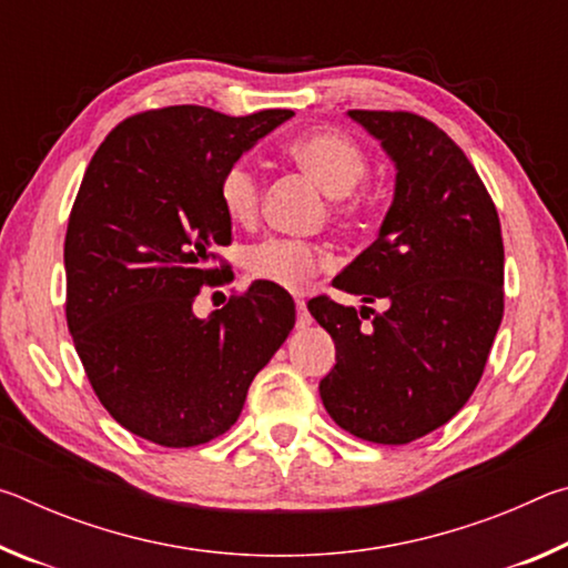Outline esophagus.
<instances>
[{
    "label": "esophagus",
    "instance_id": "obj_1",
    "mask_svg": "<svg viewBox=\"0 0 568 568\" xmlns=\"http://www.w3.org/2000/svg\"><path fill=\"white\" fill-rule=\"evenodd\" d=\"M295 311H297V321H295L297 328H311L313 318H311V313H307L305 301H295Z\"/></svg>",
    "mask_w": 568,
    "mask_h": 568
}]
</instances>
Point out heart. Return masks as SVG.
Listing matches in <instances>:
<instances>
[{"mask_svg":"<svg viewBox=\"0 0 568 568\" xmlns=\"http://www.w3.org/2000/svg\"><path fill=\"white\" fill-rule=\"evenodd\" d=\"M287 155L318 182L331 197H345L361 185L368 172V155L353 138L335 130L305 132L287 142ZM220 205L233 223H250L261 210V180L253 165L235 160L220 178ZM325 265L318 247L303 240L271 237L247 250V271L257 281L285 291H303Z\"/></svg>","mask_w":568,"mask_h":568,"instance_id":"b5f03b06","label":"heart"}]
</instances>
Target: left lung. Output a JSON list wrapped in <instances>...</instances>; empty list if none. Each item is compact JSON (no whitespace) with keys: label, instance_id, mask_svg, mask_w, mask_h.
Returning a JSON list of instances; mask_svg holds the SVG:
<instances>
[{"label":"left lung","instance_id":"8db88e82","mask_svg":"<svg viewBox=\"0 0 568 568\" xmlns=\"http://www.w3.org/2000/svg\"><path fill=\"white\" fill-rule=\"evenodd\" d=\"M396 168L376 243L333 285L376 313L313 297L335 365L321 398L343 430L400 446L466 406L504 318V240L491 195L454 140L410 112L351 110ZM363 317H371L368 326Z\"/></svg>","mask_w":568,"mask_h":568}]
</instances>
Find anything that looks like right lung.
Instances as JSON below:
<instances>
[{"label": "right lung", "mask_w": 568, "mask_h": 568, "mask_svg": "<svg viewBox=\"0 0 568 568\" xmlns=\"http://www.w3.org/2000/svg\"><path fill=\"white\" fill-rule=\"evenodd\" d=\"M291 118L150 110L90 160L64 237L67 325L100 403L130 434L165 448L223 436L291 335L293 297L265 281L207 318L192 311L200 287L225 273L210 267L233 230L220 178Z\"/></svg>", "instance_id": "1"}]
</instances>
